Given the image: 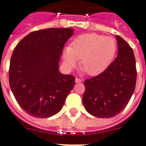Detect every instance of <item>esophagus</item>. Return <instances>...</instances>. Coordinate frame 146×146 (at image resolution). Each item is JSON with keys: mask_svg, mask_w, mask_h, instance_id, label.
Here are the masks:
<instances>
[{"mask_svg": "<svg viewBox=\"0 0 146 146\" xmlns=\"http://www.w3.org/2000/svg\"><path fill=\"white\" fill-rule=\"evenodd\" d=\"M75 81H76V83H81L83 80H82V79L78 78V77H76V79H75Z\"/></svg>", "mask_w": 146, "mask_h": 146, "instance_id": "obj_1", "label": "esophagus"}]
</instances>
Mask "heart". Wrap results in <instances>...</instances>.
<instances>
[{"label":"heart","mask_w":146,"mask_h":146,"mask_svg":"<svg viewBox=\"0 0 146 146\" xmlns=\"http://www.w3.org/2000/svg\"><path fill=\"white\" fill-rule=\"evenodd\" d=\"M117 52L114 38L89 33L75 38L65 49L63 57L69 68H73L80 60V66L90 76L102 73L108 67Z\"/></svg>","instance_id":"1"}]
</instances>
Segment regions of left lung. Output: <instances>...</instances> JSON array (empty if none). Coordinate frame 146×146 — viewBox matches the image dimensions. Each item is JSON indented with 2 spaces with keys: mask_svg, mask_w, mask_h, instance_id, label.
<instances>
[{
  "mask_svg": "<svg viewBox=\"0 0 146 146\" xmlns=\"http://www.w3.org/2000/svg\"><path fill=\"white\" fill-rule=\"evenodd\" d=\"M118 54L106 70L85 80L83 104L97 117H114L127 106L136 84V65L132 48L116 35Z\"/></svg>",
  "mask_w": 146,
  "mask_h": 146,
  "instance_id": "8db88e82",
  "label": "left lung"
}]
</instances>
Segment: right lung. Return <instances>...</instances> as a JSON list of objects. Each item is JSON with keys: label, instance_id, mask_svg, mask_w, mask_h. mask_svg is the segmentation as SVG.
Masks as SVG:
<instances>
[{"label": "right lung", "instance_id": "1", "mask_svg": "<svg viewBox=\"0 0 146 146\" xmlns=\"http://www.w3.org/2000/svg\"><path fill=\"white\" fill-rule=\"evenodd\" d=\"M73 34L69 28L35 31L14 49L10 87L19 106L33 117L57 114L75 85V77L60 73L58 68L63 47Z\"/></svg>", "mask_w": 146, "mask_h": 146}]
</instances>
